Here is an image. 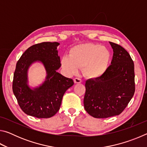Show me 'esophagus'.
<instances>
[{
	"instance_id": "esophagus-1",
	"label": "esophagus",
	"mask_w": 147,
	"mask_h": 147,
	"mask_svg": "<svg viewBox=\"0 0 147 147\" xmlns=\"http://www.w3.org/2000/svg\"><path fill=\"white\" fill-rule=\"evenodd\" d=\"M74 84H80L82 82V80L78 78H75L74 79Z\"/></svg>"
}]
</instances>
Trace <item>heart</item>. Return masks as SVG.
Wrapping results in <instances>:
<instances>
[{
    "label": "heart",
    "instance_id": "b5f03b06",
    "mask_svg": "<svg viewBox=\"0 0 147 147\" xmlns=\"http://www.w3.org/2000/svg\"><path fill=\"white\" fill-rule=\"evenodd\" d=\"M111 59L109 50L100 45L79 44L71 48L69 55L61 58V65L68 74H75L82 67L84 75L94 79L103 76L108 69Z\"/></svg>",
    "mask_w": 147,
    "mask_h": 147
}]
</instances>
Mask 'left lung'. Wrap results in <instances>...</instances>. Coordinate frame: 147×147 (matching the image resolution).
I'll return each mask as SVG.
<instances>
[{
	"mask_svg": "<svg viewBox=\"0 0 147 147\" xmlns=\"http://www.w3.org/2000/svg\"><path fill=\"white\" fill-rule=\"evenodd\" d=\"M113 51L111 65L100 78L86 82L84 105L94 118L118 115L127 106L135 92L134 64L121 45L109 42Z\"/></svg>",
	"mask_w": 147,
	"mask_h": 147,
	"instance_id": "8db88e82",
	"label": "left lung"
}]
</instances>
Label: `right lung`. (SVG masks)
I'll list each match as a JSON object with an SVG mask.
<instances>
[{
	"mask_svg": "<svg viewBox=\"0 0 147 147\" xmlns=\"http://www.w3.org/2000/svg\"><path fill=\"white\" fill-rule=\"evenodd\" d=\"M59 45L58 42L34 45L17 61L12 89L20 108L27 115L37 118L54 116L59 111L64 93L73 86V80L57 72L61 67L57 50ZM36 62L43 65L47 76L43 83L32 88L28 84V72Z\"/></svg>",
	"mask_w": 147,
	"mask_h": 147,
	"instance_id": "add662e5",
	"label": "right lung"
}]
</instances>
